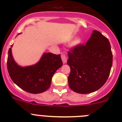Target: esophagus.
Segmentation results:
<instances>
[{
  "instance_id": "34e87169",
  "label": "esophagus",
  "mask_w": 122,
  "mask_h": 122,
  "mask_svg": "<svg viewBox=\"0 0 122 122\" xmlns=\"http://www.w3.org/2000/svg\"><path fill=\"white\" fill-rule=\"evenodd\" d=\"M61 58H62V60L63 61V63H66V61H67V57H66V56H65V54H64L63 53H62L61 54Z\"/></svg>"
}]
</instances>
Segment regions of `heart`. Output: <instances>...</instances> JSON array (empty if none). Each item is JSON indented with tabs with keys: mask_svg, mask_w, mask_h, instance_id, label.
I'll return each mask as SVG.
<instances>
[{
	"mask_svg": "<svg viewBox=\"0 0 122 122\" xmlns=\"http://www.w3.org/2000/svg\"><path fill=\"white\" fill-rule=\"evenodd\" d=\"M79 43V40H77L76 41V43L77 44V43Z\"/></svg>",
	"mask_w": 122,
	"mask_h": 122,
	"instance_id": "b5f03b06",
	"label": "heart"
}]
</instances>
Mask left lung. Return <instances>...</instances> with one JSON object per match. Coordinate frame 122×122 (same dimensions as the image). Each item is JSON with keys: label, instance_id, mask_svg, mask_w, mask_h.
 Segmentation results:
<instances>
[{"label": "left lung", "instance_id": "1", "mask_svg": "<svg viewBox=\"0 0 122 122\" xmlns=\"http://www.w3.org/2000/svg\"><path fill=\"white\" fill-rule=\"evenodd\" d=\"M70 67L69 87L86 94L100 89L107 81L112 65V54L107 38L93 30L86 45H79L68 52Z\"/></svg>", "mask_w": 122, "mask_h": 122}]
</instances>
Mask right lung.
I'll use <instances>...</instances> for the list:
<instances>
[{"instance_id": "1", "label": "right lung", "mask_w": 122, "mask_h": 122, "mask_svg": "<svg viewBox=\"0 0 122 122\" xmlns=\"http://www.w3.org/2000/svg\"><path fill=\"white\" fill-rule=\"evenodd\" d=\"M12 46L8 50L7 68L13 82L24 91L33 94L48 90L54 74L63 64L60 54L45 52L36 64L23 67L18 65L14 60Z\"/></svg>"}]
</instances>
